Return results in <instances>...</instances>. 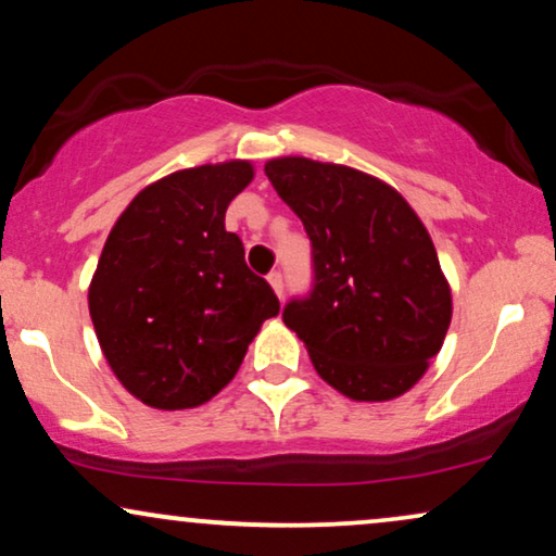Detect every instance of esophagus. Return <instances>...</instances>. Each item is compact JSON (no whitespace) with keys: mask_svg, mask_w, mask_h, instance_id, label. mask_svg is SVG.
<instances>
[{"mask_svg":"<svg viewBox=\"0 0 556 556\" xmlns=\"http://www.w3.org/2000/svg\"><path fill=\"white\" fill-rule=\"evenodd\" d=\"M266 279H269L271 290H274V292H277V295H279V298H282V295H285V277H282V271H277V269H274V271H271V274H269V277H266Z\"/></svg>","mask_w":556,"mask_h":556,"instance_id":"esophagus-1","label":"esophagus"}]
</instances>
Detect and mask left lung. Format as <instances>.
<instances>
[{
	"instance_id": "left-lung-1",
	"label": "left lung",
	"mask_w": 556,
	"mask_h": 556,
	"mask_svg": "<svg viewBox=\"0 0 556 556\" xmlns=\"http://www.w3.org/2000/svg\"><path fill=\"white\" fill-rule=\"evenodd\" d=\"M264 173L311 238V290L285 305V324L344 396L406 393L443 346L453 313L422 219L396 189L346 165L277 157Z\"/></svg>"
}]
</instances>
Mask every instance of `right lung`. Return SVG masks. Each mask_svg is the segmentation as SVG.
Returning a JSON list of instances; mask_svg holds the SVG:
<instances>
[{"label":"right lung","mask_w":556,"mask_h":556,"mask_svg":"<svg viewBox=\"0 0 556 556\" xmlns=\"http://www.w3.org/2000/svg\"><path fill=\"white\" fill-rule=\"evenodd\" d=\"M253 178L230 160L178 170L131 199L87 292L111 370L155 409H191L230 383L279 300L225 230L227 204Z\"/></svg>","instance_id":"add662e5"}]
</instances>
